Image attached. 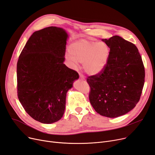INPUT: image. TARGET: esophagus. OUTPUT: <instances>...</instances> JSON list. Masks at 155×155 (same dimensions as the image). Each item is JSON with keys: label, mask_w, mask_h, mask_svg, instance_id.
I'll list each match as a JSON object with an SVG mask.
<instances>
[{"label": "esophagus", "mask_w": 155, "mask_h": 155, "mask_svg": "<svg viewBox=\"0 0 155 155\" xmlns=\"http://www.w3.org/2000/svg\"><path fill=\"white\" fill-rule=\"evenodd\" d=\"M79 78H80L81 79H82V80H84V77L83 76V75L82 74L79 73Z\"/></svg>", "instance_id": "esophagus-1"}]
</instances>
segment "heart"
<instances>
[{
	"label": "heart",
	"mask_w": 155,
	"mask_h": 155,
	"mask_svg": "<svg viewBox=\"0 0 155 155\" xmlns=\"http://www.w3.org/2000/svg\"><path fill=\"white\" fill-rule=\"evenodd\" d=\"M69 52V58L74 64L83 63L86 72L94 76L105 68L110 58V49L104 42L81 40L71 44Z\"/></svg>",
	"instance_id": "1"
}]
</instances>
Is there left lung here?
I'll return each instance as SVG.
<instances>
[{"label":"left lung","instance_id":"left-lung-1","mask_svg":"<svg viewBox=\"0 0 155 155\" xmlns=\"http://www.w3.org/2000/svg\"><path fill=\"white\" fill-rule=\"evenodd\" d=\"M110 49L105 68L90 76L89 99L101 115L115 118L127 114L139 101L144 83V66L136 46L119 36L102 40Z\"/></svg>","mask_w":155,"mask_h":155}]
</instances>
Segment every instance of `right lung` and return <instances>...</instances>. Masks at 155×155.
I'll return each mask as SVG.
<instances>
[{
  "label": "right lung",
  "instance_id": "add662e5",
  "mask_svg": "<svg viewBox=\"0 0 155 155\" xmlns=\"http://www.w3.org/2000/svg\"><path fill=\"white\" fill-rule=\"evenodd\" d=\"M68 34L50 26L34 32L22 50L17 63L18 97L26 113L43 124L62 117L66 93L78 73L65 60Z\"/></svg>",
  "mask_w": 155,
  "mask_h": 155
}]
</instances>
